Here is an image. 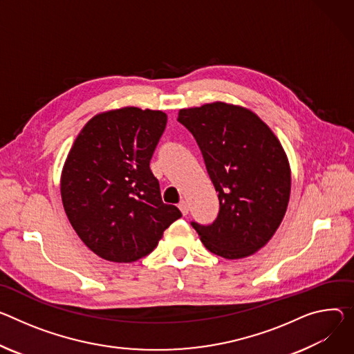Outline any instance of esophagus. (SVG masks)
<instances>
[{
  "label": "esophagus",
  "instance_id": "obj_1",
  "mask_svg": "<svg viewBox=\"0 0 354 354\" xmlns=\"http://www.w3.org/2000/svg\"><path fill=\"white\" fill-rule=\"evenodd\" d=\"M178 207L180 209V212H182V214H183V216H186V214L189 213V203H187V202L180 201V202H179V205H178Z\"/></svg>",
  "mask_w": 354,
  "mask_h": 354
}]
</instances>
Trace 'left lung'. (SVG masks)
<instances>
[{
	"mask_svg": "<svg viewBox=\"0 0 354 354\" xmlns=\"http://www.w3.org/2000/svg\"><path fill=\"white\" fill-rule=\"evenodd\" d=\"M195 137L218 194L207 226L192 221L205 247L223 259H243L264 247L281 224L291 194V171L270 127L252 111L212 103L179 111Z\"/></svg>",
	"mask_w": 354,
	"mask_h": 354,
	"instance_id": "obj_1",
	"label": "left lung"
}]
</instances>
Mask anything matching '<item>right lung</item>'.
Segmentation results:
<instances>
[{
	"mask_svg": "<svg viewBox=\"0 0 354 354\" xmlns=\"http://www.w3.org/2000/svg\"><path fill=\"white\" fill-rule=\"evenodd\" d=\"M167 114L124 107L93 117L63 167L62 202L72 227L99 257L133 263L148 255L182 213L160 198L149 168Z\"/></svg>",
	"mask_w": 354,
	"mask_h": 354,
	"instance_id": "add662e5",
	"label": "right lung"
}]
</instances>
